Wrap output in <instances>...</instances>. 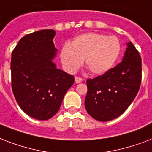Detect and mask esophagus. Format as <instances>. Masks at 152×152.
Returning <instances> with one entry per match:
<instances>
[{
	"label": "esophagus",
	"instance_id": "esophagus-1",
	"mask_svg": "<svg viewBox=\"0 0 152 152\" xmlns=\"http://www.w3.org/2000/svg\"><path fill=\"white\" fill-rule=\"evenodd\" d=\"M75 81H76V83H81L82 81H83V79L80 77V76H76L75 77Z\"/></svg>",
	"mask_w": 152,
	"mask_h": 152
}]
</instances>
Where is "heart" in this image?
<instances>
[{
  "instance_id": "b5f03b06",
  "label": "heart",
  "mask_w": 152,
  "mask_h": 152,
  "mask_svg": "<svg viewBox=\"0 0 152 152\" xmlns=\"http://www.w3.org/2000/svg\"><path fill=\"white\" fill-rule=\"evenodd\" d=\"M121 51V45L117 37L90 32L75 38L71 46H63L61 57L68 71L76 72L85 59L91 73L102 75L113 68Z\"/></svg>"
}]
</instances>
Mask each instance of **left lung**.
<instances>
[{"mask_svg":"<svg viewBox=\"0 0 152 152\" xmlns=\"http://www.w3.org/2000/svg\"><path fill=\"white\" fill-rule=\"evenodd\" d=\"M123 61L102 76L87 80L85 108L95 120L108 121L125 112L140 88L142 62L130 42Z\"/></svg>","mask_w":152,"mask_h":152,"instance_id":"obj_1","label":"left lung"}]
</instances>
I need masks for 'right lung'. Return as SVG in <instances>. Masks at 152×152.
Here are the masks:
<instances>
[{"label":"right lung","instance_id":"obj_1","mask_svg":"<svg viewBox=\"0 0 152 152\" xmlns=\"http://www.w3.org/2000/svg\"><path fill=\"white\" fill-rule=\"evenodd\" d=\"M53 30H42L25 35L12 53L11 73L13 95L27 115L48 120L61 105L74 76L57 69Z\"/></svg>","mask_w":152,"mask_h":152}]
</instances>
